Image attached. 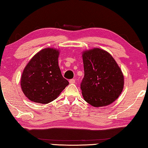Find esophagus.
Returning <instances> with one entry per match:
<instances>
[{
  "label": "esophagus",
  "instance_id": "1",
  "mask_svg": "<svg viewBox=\"0 0 148 148\" xmlns=\"http://www.w3.org/2000/svg\"><path fill=\"white\" fill-rule=\"evenodd\" d=\"M70 84H74L75 83V80L74 79H71V80H69Z\"/></svg>",
  "mask_w": 148,
  "mask_h": 148
}]
</instances>
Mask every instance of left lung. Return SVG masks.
Listing matches in <instances>:
<instances>
[{
	"mask_svg": "<svg viewBox=\"0 0 148 148\" xmlns=\"http://www.w3.org/2000/svg\"><path fill=\"white\" fill-rule=\"evenodd\" d=\"M84 77L80 88L86 102L94 107L106 106L122 93L124 78L112 55L98 48L82 52Z\"/></svg>",
	"mask_w": 148,
	"mask_h": 148,
	"instance_id": "obj_1",
	"label": "left lung"
}]
</instances>
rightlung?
Returning <instances> with one entry per match:
<instances>
[{
  "mask_svg": "<svg viewBox=\"0 0 148 148\" xmlns=\"http://www.w3.org/2000/svg\"><path fill=\"white\" fill-rule=\"evenodd\" d=\"M59 50L46 48L37 52L24 69L22 90L33 102L48 103L56 99L69 84L58 66Z\"/></svg>",
  "mask_w": 148,
  "mask_h": 148,
  "instance_id": "1",
  "label": "right lung"
}]
</instances>
